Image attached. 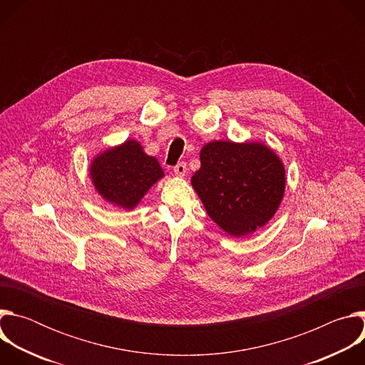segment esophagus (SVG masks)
I'll return each mask as SVG.
<instances>
[{
  "instance_id": "esophagus-1",
  "label": "esophagus",
  "mask_w": 365,
  "mask_h": 365,
  "mask_svg": "<svg viewBox=\"0 0 365 365\" xmlns=\"http://www.w3.org/2000/svg\"><path fill=\"white\" fill-rule=\"evenodd\" d=\"M173 170H175V175H176V176H180V178L185 176V175H186V170H187V169H186V163H183V162L178 163Z\"/></svg>"
}]
</instances>
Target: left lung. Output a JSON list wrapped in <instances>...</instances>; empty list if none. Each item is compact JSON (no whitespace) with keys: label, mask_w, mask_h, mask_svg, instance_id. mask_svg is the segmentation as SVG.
<instances>
[{"label":"left lung","mask_w":365,"mask_h":365,"mask_svg":"<svg viewBox=\"0 0 365 365\" xmlns=\"http://www.w3.org/2000/svg\"><path fill=\"white\" fill-rule=\"evenodd\" d=\"M192 186L206 214L230 237L264 227L279 210L286 170L279 155L258 141H211L200 150Z\"/></svg>","instance_id":"left-lung-1"}]
</instances>
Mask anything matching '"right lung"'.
<instances>
[{"instance_id":"1","label":"right lung","mask_w":365,"mask_h":365,"mask_svg":"<svg viewBox=\"0 0 365 365\" xmlns=\"http://www.w3.org/2000/svg\"><path fill=\"white\" fill-rule=\"evenodd\" d=\"M91 179L107 202L134 210L147 190L165 176L158 159L144 153L135 140L99 153L91 162Z\"/></svg>"}]
</instances>
